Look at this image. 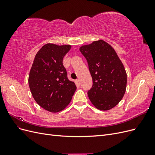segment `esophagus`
<instances>
[{
  "mask_svg": "<svg viewBox=\"0 0 155 155\" xmlns=\"http://www.w3.org/2000/svg\"><path fill=\"white\" fill-rule=\"evenodd\" d=\"M76 85L78 86L80 85V80H79V79H77V80L76 81Z\"/></svg>",
  "mask_w": 155,
  "mask_h": 155,
  "instance_id": "esophagus-1",
  "label": "esophagus"
}]
</instances>
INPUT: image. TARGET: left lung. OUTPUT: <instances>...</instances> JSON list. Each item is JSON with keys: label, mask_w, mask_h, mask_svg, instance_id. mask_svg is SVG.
Segmentation results:
<instances>
[{"label": "left lung", "mask_w": 155, "mask_h": 155, "mask_svg": "<svg viewBox=\"0 0 155 155\" xmlns=\"http://www.w3.org/2000/svg\"><path fill=\"white\" fill-rule=\"evenodd\" d=\"M79 50L87 61L93 85L88 96L100 110H109L119 104L127 87V73L116 51L104 40L81 46Z\"/></svg>", "instance_id": "left-lung-1"}]
</instances>
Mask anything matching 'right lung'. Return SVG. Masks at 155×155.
Listing matches in <instances>:
<instances>
[{"label":"right lung","mask_w":155,"mask_h":155,"mask_svg":"<svg viewBox=\"0 0 155 155\" xmlns=\"http://www.w3.org/2000/svg\"><path fill=\"white\" fill-rule=\"evenodd\" d=\"M71 45H45L35 55L30 70L28 84L37 104L51 112L66 108L76 90L74 82L68 80L63 59Z\"/></svg>","instance_id":"add662e5"}]
</instances>
